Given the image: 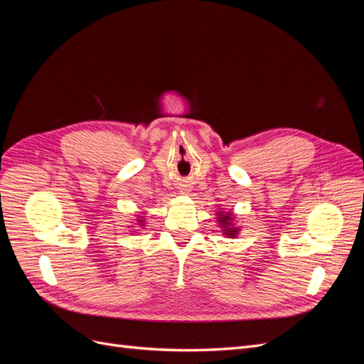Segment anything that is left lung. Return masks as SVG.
I'll return each mask as SVG.
<instances>
[{
    "label": "left lung",
    "instance_id": "1",
    "mask_svg": "<svg viewBox=\"0 0 364 364\" xmlns=\"http://www.w3.org/2000/svg\"><path fill=\"white\" fill-rule=\"evenodd\" d=\"M222 211H217V222H218V226L222 228V232L223 235H226L228 238H235L240 232V228L235 226L234 223V214L232 211H223V208H220Z\"/></svg>",
    "mask_w": 364,
    "mask_h": 364
}]
</instances>
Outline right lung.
<instances>
[{"mask_svg": "<svg viewBox=\"0 0 364 364\" xmlns=\"http://www.w3.org/2000/svg\"><path fill=\"white\" fill-rule=\"evenodd\" d=\"M144 222H146L144 217L139 215V217L136 218V223H135V226H134V228H142V226H144Z\"/></svg>", "mask_w": 364, "mask_h": 364, "instance_id": "right-lung-1", "label": "right lung"}]
</instances>
